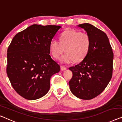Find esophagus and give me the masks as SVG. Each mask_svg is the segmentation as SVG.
I'll return each instance as SVG.
<instances>
[{
  "label": "esophagus",
  "mask_w": 122,
  "mask_h": 122,
  "mask_svg": "<svg viewBox=\"0 0 122 122\" xmlns=\"http://www.w3.org/2000/svg\"><path fill=\"white\" fill-rule=\"evenodd\" d=\"M61 70H65L66 69V68L65 66H64V65H61Z\"/></svg>",
  "instance_id": "obj_1"
}]
</instances>
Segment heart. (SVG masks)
<instances>
[{"instance_id": "b5f03b06", "label": "heart", "mask_w": 122, "mask_h": 122, "mask_svg": "<svg viewBox=\"0 0 122 122\" xmlns=\"http://www.w3.org/2000/svg\"><path fill=\"white\" fill-rule=\"evenodd\" d=\"M91 38L87 33L73 30L64 31L59 37V41L52 40L49 43L52 55L58 59L64 52L66 53L60 58L63 63H71L75 61H82L90 50Z\"/></svg>"}]
</instances>
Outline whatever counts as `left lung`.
Wrapping results in <instances>:
<instances>
[{
  "instance_id": "1",
  "label": "left lung",
  "mask_w": 122,
  "mask_h": 122,
  "mask_svg": "<svg viewBox=\"0 0 122 122\" xmlns=\"http://www.w3.org/2000/svg\"><path fill=\"white\" fill-rule=\"evenodd\" d=\"M77 26L89 35L91 45L86 57L69 68L73 73L69 84L72 93L77 98L91 100L105 89L112 78L113 53L104 32L88 23Z\"/></svg>"
}]
</instances>
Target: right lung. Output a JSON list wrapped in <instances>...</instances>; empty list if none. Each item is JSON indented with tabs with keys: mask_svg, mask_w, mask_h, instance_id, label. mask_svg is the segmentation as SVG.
<instances>
[{
	"mask_svg": "<svg viewBox=\"0 0 122 122\" xmlns=\"http://www.w3.org/2000/svg\"><path fill=\"white\" fill-rule=\"evenodd\" d=\"M61 27L32 25L17 33L7 51L6 73L15 91L27 100L38 99L50 89L60 66L49 55V43Z\"/></svg>",
	"mask_w": 122,
	"mask_h": 122,
	"instance_id": "add662e5",
	"label": "right lung"
}]
</instances>
